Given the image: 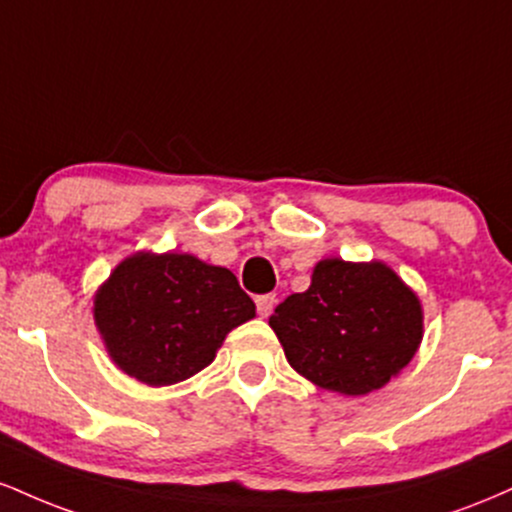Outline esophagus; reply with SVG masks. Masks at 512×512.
<instances>
[{
  "mask_svg": "<svg viewBox=\"0 0 512 512\" xmlns=\"http://www.w3.org/2000/svg\"><path fill=\"white\" fill-rule=\"evenodd\" d=\"M255 305H257V313H260L262 317H267L274 310L276 296L274 293H262V296L255 298Z\"/></svg>",
  "mask_w": 512,
  "mask_h": 512,
  "instance_id": "esophagus-1",
  "label": "esophagus"
}]
</instances>
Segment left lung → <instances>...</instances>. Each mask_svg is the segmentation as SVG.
<instances>
[{
	"mask_svg": "<svg viewBox=\"0 0 512 512\" xmlns=\"http://www.w3.org/2000/svg\"><path fill=\"white\" fill-rule=\"evenodd\" d=\"M269 325L298 373L325 390L366 395L397 375L421 342V305L385 264L322 260L308 291Z\"/></svg>",
	"mask_w": 512,
	"mask_h": 512,
	"instance_id": "left-lung-1",
	"label": "left lung"
}]
</instances>
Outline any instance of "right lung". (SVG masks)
<instances>
[{
    "label": "right lung",
    "instance_id": "add662e5",
    "mask_svg": "<svg viewBox=\"0 0 512 512\" xmlns=\"http://www.w3.org/2000/svg\"><path fill=\"white\" fill-rule=\"evenodd\" d=\"M93 315L127 375L173 385L207 368L226 334L255 317V303L228 269L192 255L139 252L96 293Z\"/></svg>",
    "mask_w": 512,
    "mask_h": 512
}]
</instances>
